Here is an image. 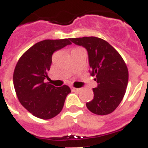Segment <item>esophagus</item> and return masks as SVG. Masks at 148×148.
Returning <instances> with one entry per match:
<instances>
[{
  "label": "esophagus",
  "mask_w": 148,
  "mask_h": 148,
  "mask_svg": "<svg viewBox=\"0 0 148 148\" xmlns=\"http://www.w3.org/2000/svg\"><path fill=\"white\" fill-rule=\"evenodd\" d=\"M71 89L73 91H78L80 90V88H75V87H72Z\"/></svg>",
  "instance_id": "1"
}]
</instances>
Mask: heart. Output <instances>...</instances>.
Segmentation results:
<instances>
[{"instance_id": "heart-1", "label": "heart", "mask_w": 148, "mask_h": 148, "mask_svg": "<svg viewBox=\"0 0 148 148\" xmlns=\"http://www.w3.org/2000/svg\"><path fill=\"white\" fill-rule=\"evenodd\" d=\"M80 48H81V47H75V48H74V49H73V50H75V49H80Z\"/></svg>"}]
</instances>
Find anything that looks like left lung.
I'll return each instance as SVG.
<instances>
[{
	"label": "left lung",
	"instance_id": "1",
	"mask_svg": "<svg viewBox=\"0 0 148 148\" xmlns=\"http://www.w3.org/2000/svg\"><path fill=\"white\" fill-rule=\"evenodd\" d=\"M69 39L87 49L91 75L95 76L94 79L97 82V87L93 88V100L88 102L86 107L97 115L113 113L123 99L129 82L125 61L102 38L91 36Z\"/></svg>",
	"mask_w": 148,
	"mask_h": 148
}]
</instances>
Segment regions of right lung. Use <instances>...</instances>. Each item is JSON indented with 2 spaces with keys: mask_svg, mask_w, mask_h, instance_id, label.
Returning <instances> with one entry per match:
<instances>
[{
  "mask_svg": "<svg viewBox=\"0 0 148 148\" xmlns=\"http://www.w3.org/2000/svg\"><path fill=\"white\" fill-rule=\"evenodd\" d=\"M71 42L69 38L44 40L25 51L19 58L13 73V85L18 100L33 116L50 119L63 109L66 97L71 92L64 85L57 88L45 82L48 79L53 52Z\"/></svg>",
  "mask_w": 148,
  "mask_h": 148,
  "instance_id": "1",
  "label": "right lung"
}]
</instances>
